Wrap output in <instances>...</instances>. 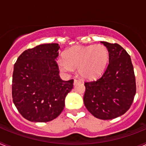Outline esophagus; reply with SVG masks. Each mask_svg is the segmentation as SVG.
Returning a JSON list of instances; mask_svg holds the SVG:
<instances>
[{
  "mask_svg": "<svg viewBox=\"0 0 146 146\" xmlns=\"http://www.w3.org/2000/svg\"><path fill=\"white\" fill-rule=\"evenodd\" d=\"M81 81L80 80H77V79H75L74 80V85H76L77 84V83H80Z\"/></svg>",
  "mask_w": 146,
  "mask_h": 146,
  "instance_id": "34e87169",
  "label": "esophagus"
}]
</instances>
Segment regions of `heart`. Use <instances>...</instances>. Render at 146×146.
Returning a JSON list of instances; mask_svg holds the SVG:
<instances>
[{"label":"heart","instance_id":"b5f03b06","mask_svg":"<svg viewBox=\"0 0 146 146\" xmlns=\"http://www.w3.org/2000/svg\"><path fill=\"white\" fill-rule=\"evenodd\" d=\"M109 58V51L103 44L74 46L66 50L64 59H58L57 64L63 72H71L74 68H77L81 77L92 80L104 72Z\"/></svg>","mask_w":146,"mask_h":146}]
</instances>
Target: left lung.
<instances>
[{
    "instance_id": "1",
    "label": "left lung",
    "mask_w": 146,
    "mask_h": 146,
    "mask_svg": "<svg viewBox=\"0 0 146 146\" xmlns=\"http://www.w3.org/2000/svg\"><path fill=\"white\" fill-rule=\"evenodd\" d=\"M109 51V65L96 81L85 83L83 101L96 118L113 119L130 108L136 94V82L131 58L118 44L101 42Z\"/></svg>"
}]
</instances>
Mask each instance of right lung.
<instances>
[{"label":"right lung","mask_w":146,"mask_h":146,"mask_svg":"<svg viewBox=\"0 0 146 146\" xmlns=\"http://www.w3.org/2000/svg\"><path fill=\"white\" fill-rule=\"evenodd\" d=\"M60 46L43 44L25 50L14 66L13 102L20 114L32 122L57 118L65 98L73 88V80H62L56 63Z\"/></svg>","instance_id":"obj_1"}]
</instances>
